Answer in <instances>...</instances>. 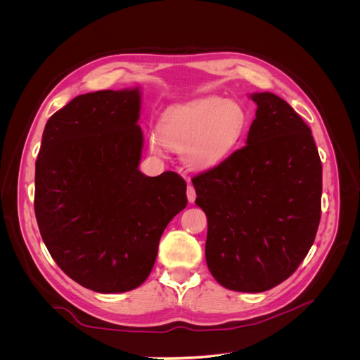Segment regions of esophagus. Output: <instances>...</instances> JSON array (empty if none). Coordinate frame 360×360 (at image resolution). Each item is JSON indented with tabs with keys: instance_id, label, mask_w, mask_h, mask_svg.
I'll return each mask as SVG.
<instances>
[{
	"instance_id": "34e87169",
	"label": "esophagus",
	"mask_w": 360,
	"mask_h": 360,
	"mask_svg": "<svg viewBox=\"0 0 360 360\" xmlns=\"http://www.w3.org/2000/svg\"><path fill=\"white\" fill-rule=\"evenodd\" d=\"M186 195H188V201H189V202H193L195 198H197V192H195V188L192 186V184H189V186H188Z\"/></svg>"
}]
</instances>
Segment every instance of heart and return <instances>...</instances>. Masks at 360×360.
<instances>
[{
  "label": "heart",
  "instance_id": "b5f03b06",
  "mask_svg": "<svg viewBox=\"0 0 360 360\" xmlns=\"http://www.w3.org/2000/svg\"><path fill=\"white\" fill-rule=\"evenodd\" d=\"M248 123L245 108L221 97H202L172 106L162 115L158 135L150 147L162 153L163 146L181 151L193 169H209L225 160L240 139Z\"/></svg>",
  "mask_w": 360,
  "mask_h": 360
}]
</instances>
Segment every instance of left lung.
<instances>
[{
	"label": "left lung",
	"mask_w": 360,
	"mask_h": 360,
	"mask_svg": "<svg viewBox=\"0 0 360 360\" xmlns=\"http://www.w3.org/2000/svg\"><path fill=\"white\" fill-rule=\"evenodd\" d=\"M246 146L192 179L207 216L205 261L228 290L261 292L308 255L321 217V160L309 126L274 93H254Z\"/></svg>",
	"instance_id": "8db88e82"
}]
</instances>
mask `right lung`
<instances>
[{
	"label": "right lung",
	"mask_w": 360,
	"mask_h": 360,
	"mask_svg": "<svg viewBox=\"0 0 360 360\" xmlns=\"http://www.w3.org/2000/svg\"><path fill=\"white\" fill-rule=\"evenodd\" d=\"M139 105L138 86L75 97L48 120L36 160L43 242L64 274L97 292L143 284L163 230L188 204L177 172L138 169Z\"/></svg>",
	"instance_id": "obj_1"
}]
</instances>
